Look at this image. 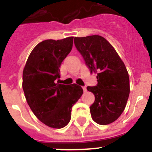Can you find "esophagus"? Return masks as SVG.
Segmentation results:
<instances>
[{"label":"esophagus","instance_id":"34e87169","mask_svg":"<svg viewBox=\"0 0 152 152\" xmlns=\"http://www.w3.org/2000/svg\"><path fill=\"white\" fill-rule=\"evenodd\" d=\"M82 88H83V90H84V92H86V91H87V88H86V87H82Z\"/></svg>","mask_w":152,"mask_h":152}]
</instances>
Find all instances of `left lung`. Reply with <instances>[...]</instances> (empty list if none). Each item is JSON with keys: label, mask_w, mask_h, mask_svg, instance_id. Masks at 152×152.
Masks as SVG:
<instances>
[{"label": "left lung", "mask_w": 152, "mask_h": 152, "mask_svg": "<svg viewBox=\"0 0 152 152\" xmlns=\"http://www.w3.org/2000/svg\"><path fill=\"white\" fill-rule=\"evenodd\" d=\"M75 45L91 73L96 74L97 85L87 88L95 96L94 103L90 107L91 117L98 124H110L121 116L129 95L126 65L103 36L75 37Z\"/></svg>", "instance_id": "left-lung-1"}]
</instances>
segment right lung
Returning a JSON list of instances; mask_svg holds the SVG:
<instances>
[{
	"instance_id": "right-lung-1",
	"label": "right lung",
	"mask_w": 152,
	"mask_h": 152,
	"mask_svg": "<svg viewBox=\"0 0 152 152\" xmlns=\"http://www.w3.org/2000/svg\"><path fill=\"white\" fill-rule=\"evenodd\" d=\"M73 36L47 39L35 46L23 72V89L28 105L40 121L51 128L68 124L72 108L83 94L80 86L56 82L60 66L72 51Z\"/></svg>"
}]
</instances>
